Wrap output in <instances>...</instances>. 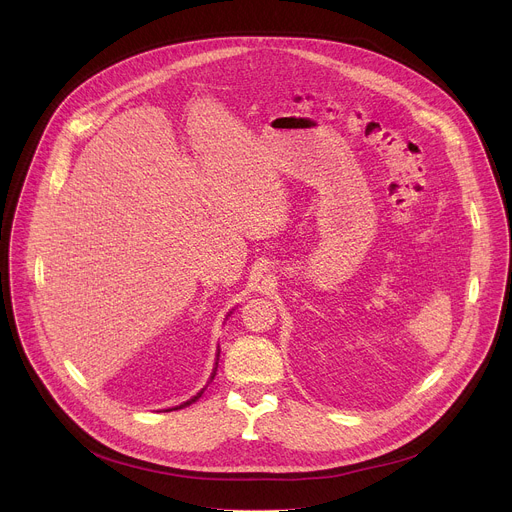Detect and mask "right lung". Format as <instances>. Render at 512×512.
I'll list each match as a JSON object with an SVG mask.
<instances>
[{
  "instance_id": "right-lung-1",
  "label": "right lung",
  "mask_w": 512,
  "mask_h": 512,
  "mask_svg": "<svg viewBox=\"0 0 512 512\" xmlns=\"http://www.w3.org/2000/svg\"><path fill=\"white\" fill-rule=\"evenodd\" d=\"M216 360H218V358H216ZM216 364H218V362H216ZM214 375H216V367H214V371H212V377H210V379H214ZM200 395H202V391H200V393H198V395H196V397H194V399H190V401H188V403H184V405H190V403H194V401H196V399H198V397H200Z\"/></svg>"
}]
</instances>
